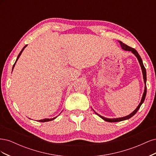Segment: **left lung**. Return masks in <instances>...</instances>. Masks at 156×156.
Returning <instances> with one entry per match:
<instances>
[{
    "instance_id": "left-lung-1",
    "label": "left lung",
    "mask_w": 156,
    "mask_h": 156,
    "mask_svg": "<svg viewBox=\"0 0 156 156\" xmlns=\"http://www.w3.org/2000/svg\"><path fill=\"white\" fill-rule=\"evenodd\" d=\"M119 43L120 44V45H121V47H122V49H124V50H125V51H131V53H133V54L136 56V57L137 58V59H138V60H139V64H140V65L141 69H142V72H143V79H144V85H145V86H144V91L142 99H141V101H140V103H139V105L137 106V107H136V108H135V110L133 112H131V114H129V115H127V116H126L122 117V118H117V119H107V118L103 117V116L100 115L99 114H98L97 112H95L96 114L97 115H98L100 118H101V119H102L103 120H104L105 121L108 122H116L123 121V120H125L129 119H130V118H131L133 116H134V115L136 114V112H137L138 110L139 109V108L140 107L141 105L143 104V103L144 102V100H145L146 95V69H145V68H144V65H143L142 59H141L140 55H139V53H138V52L136 51L135 49L132 48H131V47H129V46H128V45H127L124 44V43H122V42L120 41H119Z\"/></svg>"
}]
</instances>
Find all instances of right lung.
<instances>
[{"mask_svg": "<svg viewBox=\"0 0 156 156\" xmlns=\"http://www.w3.org/2000/svg\"><path fill=\"white\" fill-rule=\"evenodd\" d=\"M27 46V45H26L24 48H23V49L21 51V52L20 53V54H19V55H18V56H17V59H16V62H15V64H13V68H12V70H13V68H14V66H15V64H16V62H17V60H18V58H20V55H21V53H22V52H23V51L24 50V49L26 48V47ZM56 117H55V118H53V119H43V120H39V122H49V121H51V120H54V119H55Z\"/></svg>", "mask_w": 156, "mask_h": 156, "instance_id": "1", "label": "right lung"}]
</instances>
